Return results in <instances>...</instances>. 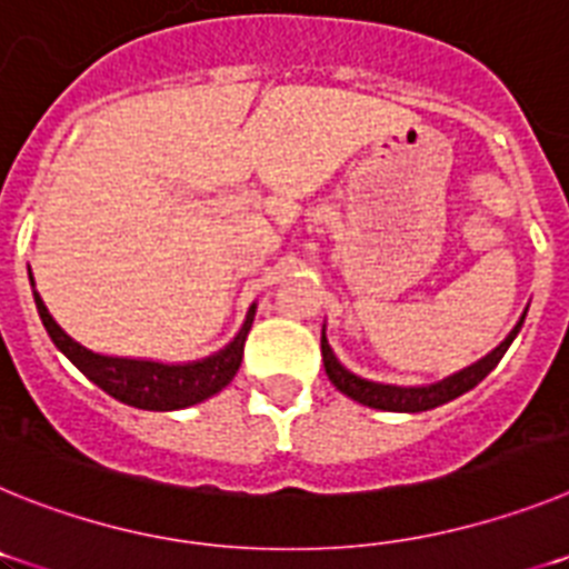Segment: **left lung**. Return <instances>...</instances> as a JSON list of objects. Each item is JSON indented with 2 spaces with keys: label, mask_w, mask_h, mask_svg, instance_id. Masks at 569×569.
Returning <instances> with one entry per match:
<instances>
[{
  "label": "left lung",
  "mask_w": 569,
  "mask_h": 569,
  "mask_svg": "<svg viewBox=\"0 0 569 569\" xmlns=\"http://www.w3.org/2000/svg\"><path fill=\"white\" fill-rule=\"evenodd\" d=\"M521 321L490 356H485V359L476 361V365L465 367L461 373L450 376V379L445 381H436V385L430 387H393L359 379V376H353L336 361L333 350H330L325 336H321V359H325V370H328V379L333 381L336 390H341L345 396L359 401V405L376 407V410H390V413H421V410H433V407L459 399L461 393H467V390H472V387L479 385V381L490 373L492 367L499 365L501 356L507 353V347L512 345L516 333L521 330Z\"/></svg>",
  "instance_id": "1"
}]
</instances>
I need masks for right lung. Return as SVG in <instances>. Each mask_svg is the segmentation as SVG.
<instances>
[{
    "mask_svg": "<svg viewBox=\"0 0 569 569\" xmlns=\"http://www.w3.org/2000/svg\"><path fill=\"white\" fill-rule=\"evenodd\" d=\"M33 299H37L39 319H42L53 345L93 385L102 387L104 393L130 407H142V410H182V407L199 405V401L219 393L222 387H228L241 365L244 339H248L250 321H253V308H250L248 321L239 330V336L224 350L210 356V359L193 361V365H159V361L119 359V356L93 353V350L73 341L59 328L53 316L48 313V308H44V301L39 299V293H33Z\"/></svg>",
    "mask_w": 569,
    "mask_h": 569,
    "instance_id": "obj_1",
    "label": "right lung"
}]
</instances>
